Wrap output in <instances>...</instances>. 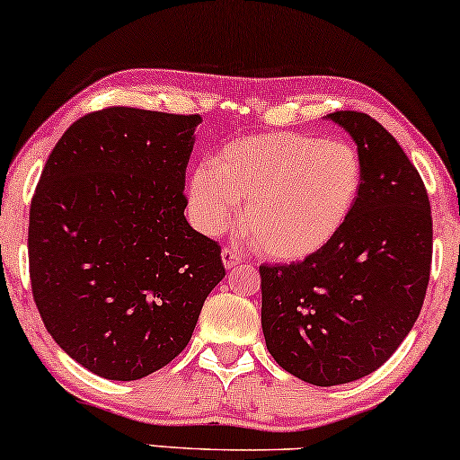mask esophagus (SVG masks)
<instances>
[{
  "mask_svg": "<svg viewBox=\"0 0 460 460\" xmlns=\"http://www.w3.org/2000/svg\"><path fill=\"white\" fill-rule=\"evenodd\" d=\"M241 261H243V257L238 255L236 251H232V249H228V247H226V249L222 251V263H224L226 270L236 268Z\"/></svg>",
  "mask_w": 460,
  "mask_h": 460,
  "instance_id": "34e87169",
  "label": "esophagus"
}]
</instances>
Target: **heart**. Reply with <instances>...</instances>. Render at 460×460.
I'll list each match as a JSON object with an SVG mask.
<instances>
[{
	"mask_svg": "<svg viewBox=\"0 0 460 460\" xmlns=\"http://www.w3.org/2000/svg\"><path fill=\"white\" fill-rule=\"evenodd\" d=\"M364 165L345 140L272 131L232 140L192 172L188 211L207 236L234 224L268 260L297 263L329 247L362 197Z\"/></svg>",
	"mask_w": 460,
	"mask_h": 460,
	"instance_id": "1",
	"label": "heart"
}]
</instances>
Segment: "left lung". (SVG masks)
<instances>
[{
	"label": "left lung",
	"instance_id": "8db88e82",
	"mask_svg": "<svg viewBox=\"0 0 460 460\" xmlns=\"http://www.w3.org/2000/svg\"><path fill=\"white\" fill-rule=\"evenodd\" d=\"M326 119L362 156L360 203L320 253L260 268L268 351L318 387L362 379L400 348L423 307L433 247L425 184L398 140L364 112Z\"/></svg>",
	"mask_w": 460,
	"mask_h": 460
}]
</instances>
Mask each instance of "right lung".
Masks as SVG:
<instances>
[{"instance_id": "add662e5", "label": "right lung", "mask_w": 460, "mask_h": 460, "mask_svg": "<svg viewBox=\"0 0 460 460\" xmlns=\"http://www.w3.org/2000/svg\"><path fill=\"white\" fill-rule=\"evenodd\" d=\"M199 123L125 106L81 117L31 200L37 310L54 341L104 379L136 381L172 362L226 276L217 243L184 217Z\"/></svg>"}]
</instances>
